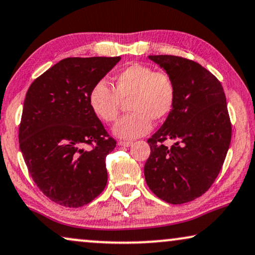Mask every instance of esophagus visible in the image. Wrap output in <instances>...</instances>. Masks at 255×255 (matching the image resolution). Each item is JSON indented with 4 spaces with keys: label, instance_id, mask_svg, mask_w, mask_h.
I'll use <instances>...</instances> for the list:
<instances>
[{
    "label": "esophagus",
    "instance_id": "1",
    "mask_svg": "<svg viewBox=\"0 0 255 255\" xmlns=\"http://www.w3.org/2000/svg\"><path fill=\"white\" fill-rule=\"evenodd\" d=\"M119 144H120L121 147H130V145L133 144V142L131 141H119Z\"/></svg>",
    "mask_w": 255,
    "mask_h": 255
}]
</instances>
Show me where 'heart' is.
I'll list each match as a JSON object with an SVG mask.
<instances>
[{"instance_id":"1","label":"heart","mask_w":255,"mask_h":255,"mask_svg":"<svg viewBox=\"0 0 255 255\" xmlns=\"http://www.w3.org/2000/svg\"><path fill=\"white\" fill-rule=\"evenodd\" d=\"M177 86L167 71H156L143 64H131L114 78V88L105 80L92 87L88 97L93 113L106 124L117 120L122 101H128L130 112L114 127V133L122 138L143 136L151 129V121L165 120L174 111Z\"/></svg>"}]
</instances>
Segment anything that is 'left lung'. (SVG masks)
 Here are the masks:
<instances>
[{
	"mask_svg": "<svg viewBox=\"0 0 255 255\" xmlns=\"http://www.w3.org/2000/svg\"><path fill=\"white\" fill-rule=\"evenodd\" d=\"M170 73L177 86L174 111L150 138L144 164L149 189L169 204H183L211 188L232 136L220 81L201 64L178 56H149ZM167 139L175 143L170 148Z\"/></svg>",
	"mask_w": 255,
	"mask_h": 255,
	"instance_id": "left-lung-1",
	"label": "left lung"
}]
</instances>
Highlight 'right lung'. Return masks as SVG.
<instances>
[{"mask_svg":"<svg viewBox=\"0 0 255 255\" xmlns=\"http://www.w3.org/2000/svg\"><path fill=\"white\" fill-rule=\"evenodd\" d=\"M121 57H71L36 78L26 92L19 149L33 182L51 201L79 208L107 183L117 141L90 106V92Z\"/></svg>","mask_w":255,"mask_h":255,"instance_id":"right-lung-1","label":"right lung"}]
</instances>
